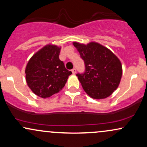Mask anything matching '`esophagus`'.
Returning <instances> with one entry per match:
<instances>
[{"label":"esophagus","instance_id":"34e87169","mask_svg":"<svg viewBox=\"0 0 147 147\" xmlns=\"http://www.w3.org/2000/svg\"><path fill=\"white\" fill-rule=\"evenodd\" d=\"M76 72H77V70H76V68H73V69H72V72L73 74H75L76 73Z\"/></svg>","mask_w":147,"mask_h":147}]
</instances>
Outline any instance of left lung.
Returning a JSON list of instances; mask_svg holds the SVG:
<instances>
[{
	"instance_id": "8db88e82",
	"label": "left lung",
	"mask_w": 147,
	"mask_h": 147,
	"mask_svg": "<svg viewBox=\"0 0 147 147\" xmlns=\"http://www.w3.org/2000/svg\"><path fill=\"white\" fill-rule=\"evenodd\" d=\"M85 71L77 76L84 91L93 99H104L117 89L122 75L120 61L106 47L95 42L87 45L74 42Z\"/></svg>"
}]
</instances>
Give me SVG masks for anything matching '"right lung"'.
Segmentation results:
<instances>
[{
	"label": "right lung",
	"instance_id": "1",
	"mask_svg": "<svg viewBox=\"0 0 147 147\" xmlns=\"http://www.w3.org/2000/svg\"><path fill=\"white\" fill-rule=\"evenodd\" d=\"M61 48L43 47L33 55L25 69V77L32 91L42 98L50 97L64 87L72 74L59 58Z\"/></svg>",
	"mask_w": 147,
	"mask_h": 147
}]
</instances>
